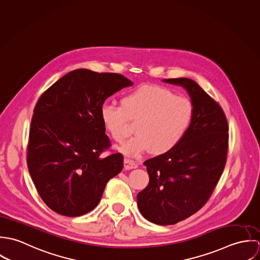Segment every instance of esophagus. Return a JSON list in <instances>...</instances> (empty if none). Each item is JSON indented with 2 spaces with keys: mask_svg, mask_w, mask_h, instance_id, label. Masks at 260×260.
<instances>
[{
  "mask_svg": "<svg viewBox=\"0 0 260 260\" xmlns=\"http://www.w3.org/2000/svg\"><path fill=\"white\" fill-rule=\"evenodd\" d=\"M124 167H125V169L130 170V169L137 168V167H138V164H137L136 162H134L133 160L129 159V158H125V159H124Z\"/></svg>",
  "mask_w": 260,
  "mask_h": 260,
  "instance_id": "1",
  "label": "esophagus"
}]
</instances>
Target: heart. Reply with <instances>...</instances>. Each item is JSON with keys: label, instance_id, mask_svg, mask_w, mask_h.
<instances>
[{"label": "heart", "instance_id": "heart-1", "mask_svg": "<svg viewBox=\"0 0 260 260\" xmlns=\"http://www.w3.org/2000/svg\"><path fill=\"white\" fill-rule=\"evenodd\" d=\"M192 102L159 85H142L120 99V106L103 103L99 109L101 123L115 142H123L136 122V135L121 147L127 156L152 151L162 155L176 148L192 124Z\"/></svg>", "mask_w": 260, "mask_h": 260}]
</instances>
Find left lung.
I'll list each match as a JSON object with an SVG mask.
<instances>
[{
    "mask_svg": "<svg viewBox=\"0 0 260 260\" xmlns=\"http://www.w3.org/2000/svg\"><path fill=\"white\" fill-rule=\"evenodd\" d=\"M163 81L185 88L194 116L176 148L144 162L149 183L138 193L137 204L150 222L172 225L196 213L212 195L226 164L229 134L221 106L195 81Z\"/></svg>",
    "mask_w": 260,
    "mask_h": 260,
    "instance_id": "obj_1",
    "label": "left lung"
}]
</instances>
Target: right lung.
<instances>
[{
  "instance_id": "right-lung-1",
  "label": "right lung",
  "mask_w": 260,
  "mask_h": 260,
  "mask_svg": "<svg viewBox=\"0 0 260 260\" xmlns=\"http://www.w3.org/2000/svg\"><path fill=\"white\" fill-rule=\"evenodd\" d=\"M133 83L117 73L74 70L48 88L32 117L27 164L38 193L58 214L93 210L107 182L123 169V155L101 154L111 143L99 117L104 101Z\"/></svg>"
}]
</instances>
